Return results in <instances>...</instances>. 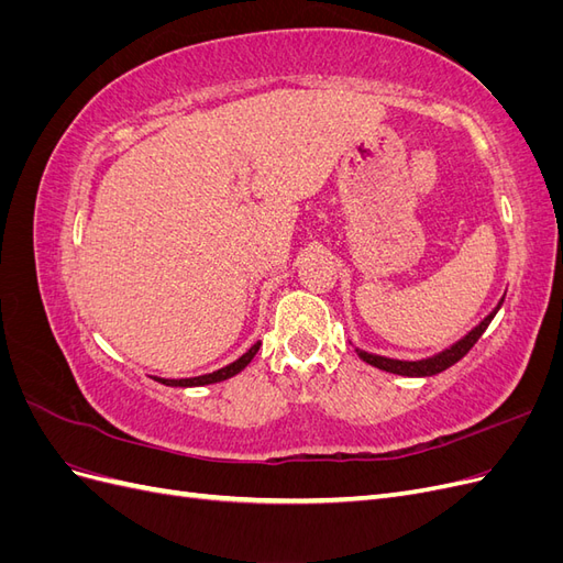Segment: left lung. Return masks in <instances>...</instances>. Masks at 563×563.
<instances>
[{
  "label": "left lung",
  "mask_w": 563,
  "mask_h": 563,
  "mask_svg": "<svg viewBox=\"0 0 563 563\" xmlns=\"http://www.w3.org/2000/svg\"><path fill=\"white\" fill-rule=\"evenodd\" d=\"M505 298H500L498 308L493 310L479 327H474L465 338H460L457 343H453L449 350L439 352L434 356H428V360H418V362H401V360H389V356H380V354H371V352H364V350H356V354H360V360H364L366 364L376 366L380 371H387V373H397V376H408V378H424V376H437V373L446 371L449 366H453L455 362L463 360V356L474 347L476 340L482 338V333L488 329L490 319L496 317V312L500 310Z\"/></svg>",
  "instance_id": "obj_1"
}]
</instances>
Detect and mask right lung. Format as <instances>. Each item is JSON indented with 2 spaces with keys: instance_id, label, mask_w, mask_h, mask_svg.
Returning <instances> with one entry per match:
<instances>
[{
  "instance_id": "add662e5",
  "label": "right lung",
  "mask_w": 563,
  "mask_h": 563,
  "mask_svg": "<svg viewBox=\"0 0 563 563\" xmlns=\"http://www.w3.org/2000/svg\"><path fill=\"white\" fill-rule=\"evenodd\" d=\"M258 347H261V343L251 345V350H249V352H244V354L240 356V360L232 362V364H228V366H223V368H218V371H213V373H207V376H197V378H180V380L155 378V380H157V383H162V385H168V387H201V385H211V383L228 380V378L236 376V373L244 371V368L249 366V362L253 360L255 352H258Z\"/></svg>"
}]
</instances>
